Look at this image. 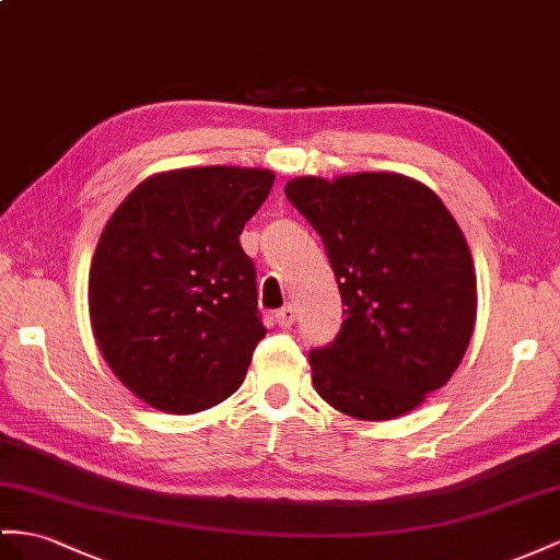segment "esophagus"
Instances as JSON below:
<instances>
[{
	"mask_svg": "<svg viewBox=\"0 0 560 560\" xmlns=\"http://www.w3.org/2000/svg\"><path fill=\"white\" fill-rule=\"evenodd\" d=\"M295 317H298V310L293 305H285L277 312V324L281 328H291L295 324Z\"/></svg>",
	"mask_w": 560,
	"mask_h": 560,
	"instance_id": "1",
	"label": "esophagus"
}]
</instances>
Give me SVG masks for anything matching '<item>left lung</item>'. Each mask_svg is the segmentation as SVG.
<instances>
[{
    "mask_svg": "<svg viewBox=\"0 0 560 560\" xmlns=\"http://www.w3.org/2000/svg\"><path fill=\"white\" fill-rule=\"evenodd\" d=\"M283 191L322 236L346 305L336 340L310 352L314 390L352 419L405 417L452 378L476 326L462 226L397 172L307 175Z\"/></svg>",
    "mask_w": 560,
    "mask_h": 560,
    "instance_id": "1",
    "label": "left lung"
}]
</instances>
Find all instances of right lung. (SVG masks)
<instances>
[{
  "label": "right lung",
  "mask_w": 560,
  "mask_h": 560,
  "mask_svg": "<svg viewBox=\"0 0 560 560\" xmlns=\"http://www.w3.org/2000/svg\"><path fill=\"white\" fill-rule=\"evenodd\" d=\"M265 167H182L143 179L110 214L90 269V319L141 402L196 413L238 390L267 334L238 236L269 196Z\"/></svg>",
  "instance_id": "1"
}]
</instances>
